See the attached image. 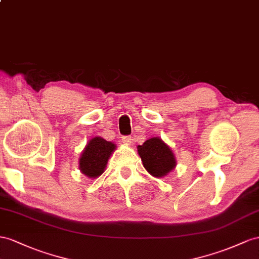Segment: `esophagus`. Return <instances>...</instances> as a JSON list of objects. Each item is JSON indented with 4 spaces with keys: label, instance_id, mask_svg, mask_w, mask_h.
I'll use <instances>...</instances> for the list:
<instances>
[{
    "label": "esophagus",
    "instance_id": "34e87169",
    "mask_svg": "<svg viewBox=\"0 0 259 259\" xmlns=\"http://www.w3.org/2000/svg\"><path fill=\"white\" fill-rule=\"evenodd\" d=\"M122 142L127 145H131L132 138L131 137H122Z\"/></svg>",
    "mask_w": 259,
    "mask_h": 259
}]
</instances>
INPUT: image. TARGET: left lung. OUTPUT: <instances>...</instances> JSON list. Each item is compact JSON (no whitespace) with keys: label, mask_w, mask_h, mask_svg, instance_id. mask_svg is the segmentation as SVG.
Instances as JSON below:
<instances>
[{"label":"left lung","mask_w":259,"mask_h":259,"mask_svg":"<svg viewBox=\"0 0 259 259\" xmlns=\"http://www.w3.org/2000/svg\"><path fill=\"white\" fill-rule=\"evenodd\" d=\"M138 153L144 168L156 178H164L176 167L173 151L158 137L150 138L142 145H138Z\"/></svg>","instance_id":"8db88e82"}]
</instances>
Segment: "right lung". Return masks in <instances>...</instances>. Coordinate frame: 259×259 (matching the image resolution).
I'll return each mask as SVG.
<instances>
[{
    "label": "right lung",
    "mask_w": 259,
    "mask_h": 259,
    "mask_svg": "<svg viewBox=\"0 0 259 259\" xmlns=\"http://www.w3.org/2000/svg\"><path fill=\"white\" fill-rule=\"evenodd\" d=\"M116 150V144L106 141L102 137L92 138L86 143L78 160V168L86 177L95 180L106 168L110 155Z\"/></svg>",
    "instance_id": "obj_1"
}]
</instances>
